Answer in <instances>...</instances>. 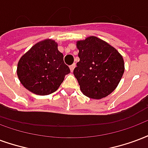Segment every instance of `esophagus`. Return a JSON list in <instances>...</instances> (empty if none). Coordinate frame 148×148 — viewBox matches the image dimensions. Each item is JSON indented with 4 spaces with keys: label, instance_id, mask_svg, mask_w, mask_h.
<instances>
[{
    "label": "esophagus",
    "instance_id": "1",
    "mask_svg": "<svg viewBox=\"0 0 148 148\" xmlns=\"http://www.w3.org/2000/svg\"><path fill=\"white\" fill-rule=\"evenodd\" d=\"M74 67H75V64H73V65H71V66H70V70H71V72H73V71H74Z\"/></svg>",
    "mask_w": 148,
    "mask_h": 148
}]
</instances>
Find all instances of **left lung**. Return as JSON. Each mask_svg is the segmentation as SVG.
<instances>
[{
	"mask_svg": "<svg viewBox=\"0 0 148 148\" xmlns=\"http://www.w3.org/2000/svg\"><path fill=\"white\" fill-rule=\"evenodd\" d=\"M80 61L74 74L85 96L99 99L113 92L124 74L123 57L110 44L95 36L77 40Z\"/></svg>",
	"mask_w": 148,
	"mask_h": 148,
	"instance_id": "1",
	"label": "left lung"
}]
</instances>
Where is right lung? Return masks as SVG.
<instances>
[{"label": "right lung", "instance_id": "right-lung-1", "mask_svg": "<svg viewBox=\"0 0 148 148\" xmlns=\"http://www.w3.org/2000/svg\"><path fill=\"white\" fill-rule=\"evenodd\" d=\"M71 72L63 62V53L52 39L35 44L19 59L17 75L27 90L45 96L57 90L66 74Z\"/></svg>", "mask_w": 148, "mask_h": 148}]
</instances>
